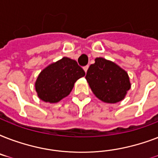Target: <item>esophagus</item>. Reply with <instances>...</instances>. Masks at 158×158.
Returning a JSON list of instances; mask_svg holds the SVG:
<instances>
[{"label": "esophagus", "mask_w": 158, "mask_h": 158, "mask_svg": "<svg viewBox=\"0 0 158 158\" xmlns=\"http://www.w3.org/2000/svg\"><path fill=\"white\" fill-rule=\"evenodd\" d=\"M89 65H86V66H84V71H85V72H86V73H87V70H88V69H89Z\"/></svg>", "instance_id": "obj_1"}]
</instances>
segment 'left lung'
Segmentation results:
<instances>
[{"label":"left lung","mask_w":158,"mask_h":158,"mask_svg":"<svg viewBox=\"0 0 158 158\" xmlns=\"http://www.w3.org/2000/svg\"><path fill=\"white\" fill-rule=\"evenodd\" d=\"M85 79L94 95L106 103H116L123 100L131 87L127 72L102 57L95 59Z\"/></svg>","instance_id":"left-lung-1"}]
</instances>
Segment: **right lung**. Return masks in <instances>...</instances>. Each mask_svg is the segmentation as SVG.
Masks as SVG:
<instances>
[{"label": "right lung", "mask_w": 158, "mask_h": 158, "mask_svg": "<svg viewBox=\"0 0 158 158\" xmlns=\"http://www.w3.org/2000/svg\"><path fill=\"white\" fill-rule=\"evenodd\" d=\"M84 75L76 60L63 57L41 71L35 83L36 92L41 100L56 103L68 96L74 83Z\"/></svg>", "instance_id": "add662e5"}]
</instances>
